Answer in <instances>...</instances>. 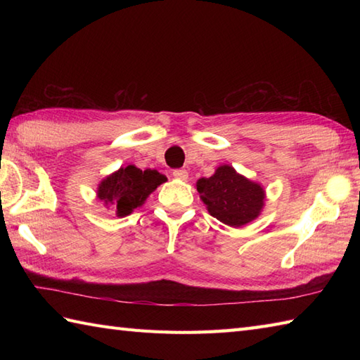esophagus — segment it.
<instances>
[{"instance_id": "1", "label": "esophagus", "mask_w": 360, "mask_h": 360, "mask_svg": "<svg viewBox=\"0 0 360 360\" xmlns=\"http://www.w3.org/2000/svg\"><path fill=\"white\" fill-rule=\"evenodd\" d=\"M173 176L179 181H187L188 173H187V170H184V168H178V170H173Z\"/></svg>"}]
</instances>
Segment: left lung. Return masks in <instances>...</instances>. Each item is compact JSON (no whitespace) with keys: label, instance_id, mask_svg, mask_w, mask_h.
<instances>
[{"label":"left lung","instance_id":"left-lung-1","mask_svg":"<svg viewBox=\"0 0 360 360\" xmlns=\"http://www.w3.org/2000/svg\"><path fill=\"white\" fill-rule=\"evenodd\" d=\"M196 190L210 215L231 227L249 224L264 207L263 186L240 174L229 164L219 165L210 178L198 179Z\"/></svg>","mask_w":360,"mask_h":360}]
</instances>
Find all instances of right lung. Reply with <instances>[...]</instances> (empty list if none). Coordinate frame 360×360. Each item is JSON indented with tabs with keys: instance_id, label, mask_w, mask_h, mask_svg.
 I'll use <instances>...</instances> for the list:
<instances>
[{
	"instance_id": "add662e5",
	"label": "right lung",
	"mask_w": 360,
	"mask_h": 360,
	"mask_svg": "<svg viewBox=\"0 0 360 360\" xmlns=\"http://www.w3.org/2000/svg\"><path fill=\"white\" fill-rule=\"evenodd\" d=\"M167 178L156 170H141L136 165L120 167L97 186V198L106 209H112L119 218L142 207L147 198L165 182Z\"/></svg>"
}]
</instances>
